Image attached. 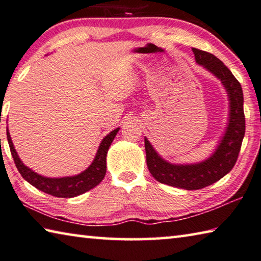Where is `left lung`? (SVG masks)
<instances>
[{"mask_svg":"<svg viewBox=\"0 0 261 261\" xmlns=\"http://www.w3.org/2000/svg\"><path fill=\"white\" fill-rule=\"evenodd\" d=\"M192 50L196 63L214 74L228 92L229 123L223 139L209 159L196 164L169 163L156 152L147 139H144V147L148 169L157 181L184 190H201L223 178L236 164L245 134L244 98L241 83L220 59L201 49L193 48Z\"/></svg>","mask_w":261,"mask_h":261,"instance_id":"8db88e82","label":"left lung"}]
</instances>
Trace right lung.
<instances>
[{"label": "right lung", "mask_w": 261, "mask_h": 261, "mask_svg": "<svg viewBox=\"0 0 261 261\" xmlns=\"http://www.w3.org/2000/svg\"><path fill=\"white\" fill-rule=\"evenodd\" d=\"M119 129L120 128L112 130L102 139L99 148L97 150L95 160H93L91 165L87 170H84L80 174H76V176L62 178H47L40 176V174L36 173L31 169H29L28 166H25L23 162L20 161L19 156L17 155L16 149L10 138V133L8 129L7 138L16 168L25 180L31 184L36 189L45 192L47 194L58 196V198H74V196L81 195L85 193V192L90 191L104 179L106 173V155H108L109 148Z\"/></svg>", "instance_id": "1"}]
</instances>
